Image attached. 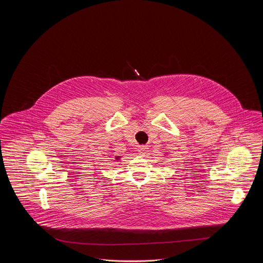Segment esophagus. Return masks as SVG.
I'll list each match as a JSON object with an SVG mask.
<instances>
[{"label":"esophagus","instance_id":"1","mask_svg":"<svg viewBox=\"0 0 263 263\" xmlns=\"http://www.w3.org/2000/svg\"><path fill=\"white\" fill-rule=\"evenodd\" d=\"M147 146L146 145H140L139 147H138V153H139V155H144V154H146V152H147Z\"/></svg>","mask_w":263,"mask_h":263}]
</instances>
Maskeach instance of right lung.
<instances>
[{
  "instance_id": "right-lung-1",
  "label": "right lung",
  "mask_w": 263,
  "mask_h": 263,
  "mask_svg": "<svg viewBox=\"0 0 263 263\" xmlns=\"http://www.w3.org/2000/svg\"><path fill=\"white\" fill-rule=\"evenodd\" d=\"M120 158H121V157H119V156H116V157H115V159H116V160H119Z\"/></svg>"
}]
</instances>
